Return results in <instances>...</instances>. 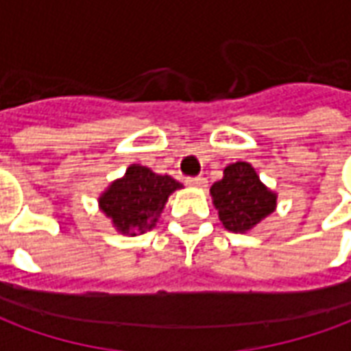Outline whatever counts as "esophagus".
<instances>
[{
    "instance_id": "1",
    "label": "esophagus",
    "mask_w": 351,
    "mask_h": 351,
    "mask_svg": "<svg viewBox=\"0 0 351 351\" xmlns=\"http://www.w3.org/2000/svg\"><path fill=\"white\" fill-rule=\"evenodd\" d=\"M186 184L191 188H206V178L203 176H193V178H186Z\"/></svg>"
}]
</instances>
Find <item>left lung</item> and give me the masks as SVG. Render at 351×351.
<instances>
[{
    "instance_id": "1",
    "label": "left lung",
    "mask_w": 351,
    "mask_h": 351,
    "mask_svg": "<svg viewBox=\"0 0 351 351\" xmlns=\"http://www.w3.org/2000/svg\"><path fill=\"white\" fill-rule=\"evenodd\" d=\"M210 195L223 228L233 233L250 231L276 208V193L259 180L256 169L246 161L223 169V178L213 184Z\"/></svg>"
}]
</instances>
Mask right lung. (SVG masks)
I'll use <instances>...</instances> for the list:
<instances>
[{"label":"right lung","mask_w":351,"mask_h":351,"mask_svg":"<svg viewBox=\"0 0 351 351\" xmlns=\"http://www.w3.org/2000/svg\"><path fill=\"white\" fill-rule=\"evenodd\" d=\"M182 184L169 175H156L148 167L133 163L125 175L101 193L99 208L123 235H143L152 229L169 195Z\"/></svg>","instance_id":"obj_1"}]
</instances>
